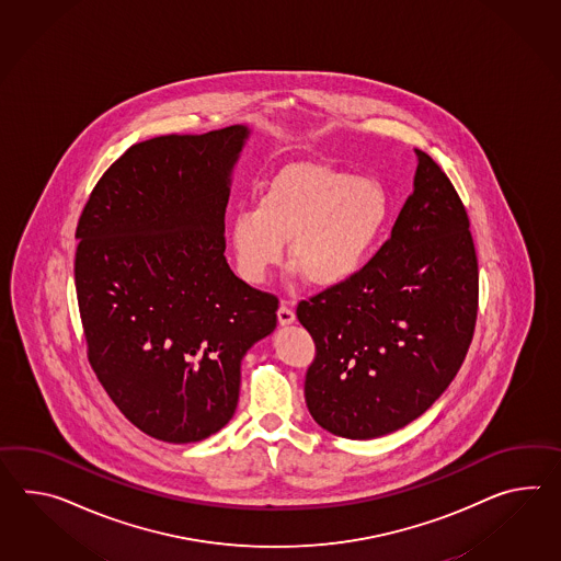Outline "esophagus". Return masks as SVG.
Returning <instances> with one entry per match:
<instances>
[{"label":"esophagus","mask_w":561,"mask_h":561,"mask_svg":"<svg viewBox=\"0 0 561 561\" xmlns=\"http://www.w3.org/2000/svg\"><path fill=\"white\" fill-rule=\"evenodd\" d=\"M277 320H279L282 327H287V324H291L296 320V314H294V310L287 304H282L279 310H277Z\"/></svg>","instance_id":"obj_1"}]
</instances>
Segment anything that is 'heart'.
I'll return each instance as SVG.
<instances>
[{
    "label": "heart",
    "mask_w": 561,
    "mask_h": 561,
    "mask_svg": "<svg viewBox=\"0 0 561 561\" xmlns=\"http://www.w3.org/2000/svg\"><path fill=\"white\" fill-rule=\"evenodd\" d=\"M389 219V196L377 180L327 164L282 170L260 192L257 208L231 220L239 274L265 284L286 257L314 287L351 282L369 260Z\"/></svg>",
    "instance_id": "1"
}]
</instances>
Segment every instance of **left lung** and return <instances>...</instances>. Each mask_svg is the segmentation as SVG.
Masks as SVG:
<instances>
[{
  "label": "left lung",
  "instance_id": "1",
  "mask_svg": "<svg viewBox=\"0 0 561 561\" xmlns=\"http://www.w3.org/2000/svg\"><path fill=\"white\" fill-rule=\"evenodd\" d=\"M391 237L358 274L298 304L314 339L306 405L334 436L373 439L420 417L462 367L479 310L465 205L422 150Z\"/></svg>",
  "mask_w": 561,
  "mask_h": 561
}]
</instances>
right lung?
Masks as SVG:
<instances>
[{"mask_svg":"<svg viewBox=\"0 0 561 561\" xmlns=\"http://www.w3.org/2000/svg\"><path fill=\"white\" fill-rule=\"evenodd\" d=\"M249 129L160 136L96 182L77 227L75 284L89 363L144 434L188 444L229 424L241 360L277 298L225 257L232 168Z\"/></svg>","mask_w":561,"mask_h":561,"instance_id":"add662e5","label":"right lung"}]
</instances>
